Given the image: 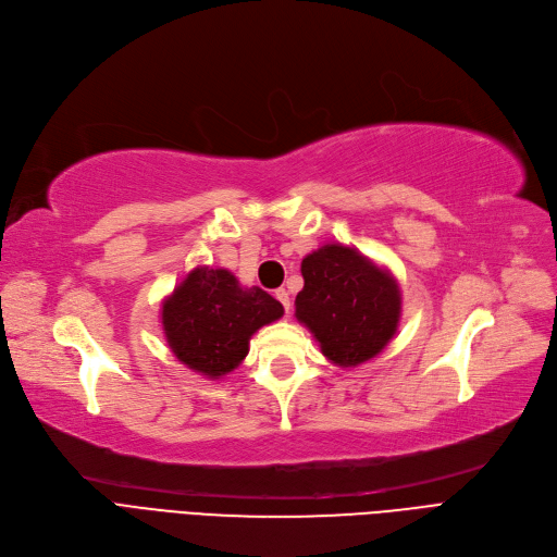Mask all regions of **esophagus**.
<instances>
[{"mask_svg": "<svg viewBox=\"0 0 557 557\" xmlns=\"http://www.w3.org/2000/svg\"><path fill=\"white\" fill-rule=\"evenodd\" d=\"M275 298L282 302V307H284V311H286V313L292 311V298H288V292H284V288H277V292H275Z\"/></svg>", "mask_w": 557, "mask_h": 557, "instance_id": "esophagus-1", "label": "esophagus"}]
</instances>
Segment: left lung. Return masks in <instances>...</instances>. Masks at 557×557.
Listing matches in <instances>:
<instances>
[{"label": "left lung", "mask_w": 557, "mask_h": 557, "mask_svg": "<svg viewBox=\"0 0 557 557\" xmlns=\"http://www.w3.org/2000/svg\"><path fill=\"white\" fill-rule=\"evenodd\" d=\"M296 319L321 344L332 364H364L392 342L400 321L396 277L342 244H327L302 259Z\"/></svg>", "instance_id": "left-lung-1"}]
</instances>
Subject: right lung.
Instances as JSON below:
<instances>
[{
  "label": "right lung",
  "instance_id": "add662e5",
  "mask_svg": "<svg viewBox=\"0 0 557 557\" xmlns=\"http://www.w3.org/2000/svg\"><path fill=\"white\" fill-rule=\"evenodd\" d=\"M282 313L284 307L259 286H240L225 269L198 265L163 300L161 323L182 364L219 380L246 359L250 336Z\"/></svg>",
  "mask_w": 557,
  "mask_h": 557
}]
</instances>
